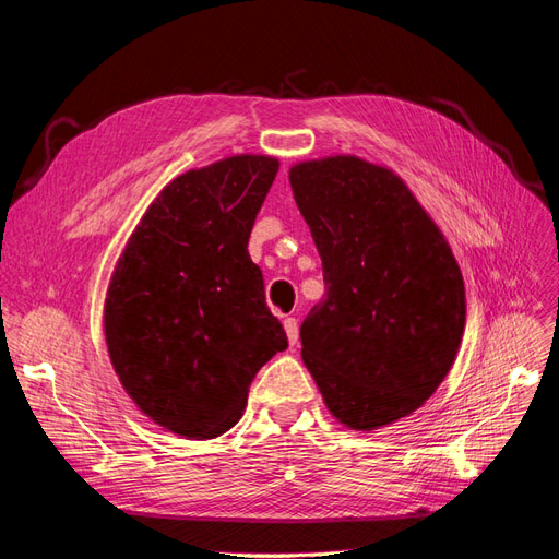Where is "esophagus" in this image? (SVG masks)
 <instances>
[{
  "mask_svg": "<svg viewBox=\"0 0 559 559\" xmlns=\"http://www.w3.org/2000/svg\"><path fill=\"white\" fill-rule=\"evenodd\" d=\"M284 331H286V337H289V343L296 345L298 343V321L294 317L284 319Z\"/></svg>",
  "mask_w": 559,
  "mask_h": 559,
  "instance_id": "obj_1",
  "label": "esophagus"
}]
</instances>
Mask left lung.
Returning <instances> with one entry per match:
<instances>
[{
  "mask_svg": "<svg viewBox=\"0 0 559 559\" xmlns=\"http://www.w3.org/2000/svg\"><path fill=\"white\" fill-rule=\"evenodd\" d=\"M289 181L326 282L300 326V357L345 427L392 425L450 373L466 321L462 270L386 167L331 156L296 163Z\"/></svg>",
  "mask_w": 559,
  "mask_h": 559,
  "instance_id": "8db88e82",
  "label": "left lung"
}]
</instances>
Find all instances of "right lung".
Instances as JSON below:
<instances>
[{
  "instance_id": "add662e5",
  "label": "right lung",
  "mask_w": 559,
  "mask_h": 559,
  "mask_svg": "<svg viewBox=\"0 0 559 559\" xmlns=\"http://www.w3.org/2000/svg\"><path fill=\"white\" fill-rule=\"evenodd\" d=\"M280 160L240 154L173 179L118 259L105 300L109 359L163 429L205 441L242 417L249 384L286 349L249 233Z\"/></svg>"
}]
</instances>
